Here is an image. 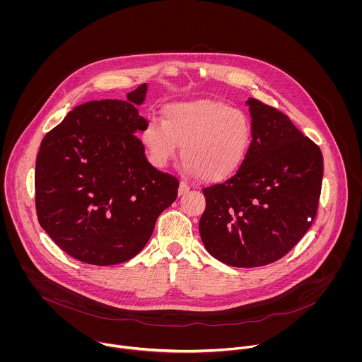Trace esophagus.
I'll list each match as a JSON object with an SVG mask.
<instances>
[{"mask_svg": "<svg viewBox=\"0 0 362 362\" xmlns=\"http://www.w3.org/2000/svg\"><path fill=\"white\" fill-rule=\"evenodd\" d=\"M189 189H191V188H189V185L181 181V182H180V187H178V195H180V197H182V195H185Z\"/></svg>", "mask_w": 362, "mask_h": 362, "instance_id": "obj_1", "label": "esophagus"}]
</instances>
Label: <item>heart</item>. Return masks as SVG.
Wrapping results in <instances>:
<instances>
[{
	"mask_svg": "<svg viewBox=\"0 0 362 362\" xmlns=\"http://www.w3.org/2000/svg\"><path fill=\"white\" fill-rule=\"evenodd\" d=\"M161 118L151 119L141 136L157 168H164L182 146L184 174L217 182L233 175L248 153L251 121L228 104L209 99L168 103Z\"/></svg>",
	"mask_w": 362,
	"mask_h": 362,
	"instance_id": "1",
	"label": "heart"
}]
</instances>
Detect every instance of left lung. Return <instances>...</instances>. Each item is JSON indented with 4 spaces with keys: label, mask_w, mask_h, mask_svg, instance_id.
I'll return each instance as SVG.
<instances>
[{
    "label": "left lung",
    "mask_w": 362,
    "mask_h": 362,
    "mask_svg": "<svg viewBox=\"0 0 362 362\" xmlns=\"http://www.w3.org/2000/svg\"><path fill=\"white\" fill-rule=\"evenodd\" d=\"M252 141L237 174L204 189L199 233L207 252L234 267L283 258L310 230L323 157L279 110L250 98Z\"/></svg>",
    "instance_id": "1"
}]
</instances>
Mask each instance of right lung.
Returning a JSON list of instances; mask_svg holds the SVG:
<instances>
[{
    "mask_svg": "<svg viewBox=\"0 0 362 362\" xmlns=\"http://www.w3.org/2000/svg\"><path fill=\"white\" fill-rule=\"evenodd\" d=\"M127 100L75 107L42 141L35 171L40 226L68 255L98 266L122 263L148 244L158 214L178 194V180L148 161L135 136L148 125Z\"/></svg>",
    "mask_w": 362,
    "mask_h": 362,
    "instance_id": "obj_1",
    "label": "right lung"
}]
</instances>
